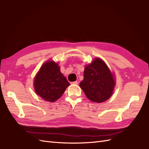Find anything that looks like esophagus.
Segmentation results:
<instances>
[{
  "label": "esophagus",
  "mask_w": 149,
  "mask_h": 149,
  "mask_svg": "<svg viewBox=\"0 0 149 149\" xmlns=\"http://www.w3.org/2000/svg\"><path fill=\"white\" fill-rule=\"evenodd\" d=\"M78 81H73V82H71V84H73V85H77L78 84Z\"/></svg>",
  "instance_id": "esophagus-1"
}]
</instances>
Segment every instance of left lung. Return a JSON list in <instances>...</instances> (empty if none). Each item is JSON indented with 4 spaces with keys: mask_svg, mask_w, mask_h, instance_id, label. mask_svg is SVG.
I'll list each match as a JSON object with an SVG mask.
<instances>
[{
    "mask_svg": "<svg viewBox=\"0 0 149 149\" xmlns=\"http://www.w3.org/2000/svg\"><path fill=\"white\" fill-rule=\"evenodd\" d=\"M83 77L79 86L89 100L101 103L111 97L115 81L109 69L102 60L97 58L91 64L86 65Z\"/></svg>",
    "mask_w": 149,
    "mask_h": 149,
    "instance_id": "8db88e82",
    "label": "left lung"
}]
</instances>
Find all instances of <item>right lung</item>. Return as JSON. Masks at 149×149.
I'll return each instance as SVG.
<instances>
[{
    "label": "right lung",
    "mask_w": 149,
    "mask_h": 149,
    "mask_svg": "<svg viewBox=\"0 0 149 149\" xmlns=\"http://www.w3.org/2000/svg\"><path fill=\"white\" fill-rule=\"evenodd\" d=\"M70 85L61 72L60 67L54 61L43 64L34 79L36 93L48 102L59 99Z\"/></svg>",
    "instance_id": "1"
}]
</instances>
